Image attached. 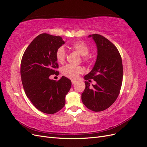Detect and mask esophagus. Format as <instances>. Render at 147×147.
<instances>
[{
	"instance_id": "1",
	"label": "esophagus",
	"mask_w": 147,
	"mask_h": 147,
	"mask_svg": "<svg viewBox=\"0 0 147 147\" xmlns=\"http://www.w3.org/2000/svg\"><path fill=\"white\" fill-rule=\"evenodd\" d=\"M77 82L75 81V80H72V84H75V83H76Z\"/></svg>"
}]
</instances>
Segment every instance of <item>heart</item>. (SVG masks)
Listing matches in <instances>:
<instances>
[{
    "instance_id": "obj_1",
    "label": "heart",
    "mask_w": 147,
    "mask_h": 147,
    "mask_svg": "<svg viewBox=\"0 0 147 147\" xmlns=\"http://www.w3.org/2000/svg\"><path fill=\"white\" fill-rule=\"evenodd\" d=\"M74 50L77 51L80 55L83 56V61L88 62L90 61V57L87 55L90 52V47L83 41L75 42L71 45ZM66 52L63 47H60L56 52V58L57 63L63 64L66 58ZM62 74L64 76L70 79H76L79 74L83 72V69L80 66H75L71 64H68L62 68Z\"/></svg>"
}]
</instances>
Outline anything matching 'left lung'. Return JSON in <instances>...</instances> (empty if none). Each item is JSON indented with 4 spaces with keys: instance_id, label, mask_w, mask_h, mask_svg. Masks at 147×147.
<instances>
[{
    "instance_id": "1",
    "label": "left lung",
    "mask_w": 147,
    "mask_h": 147,
    "mask_svg": "<svg viewBox=\"0 0 147 147\" xmlns=\"http://www.w3.org/2000/svg\"><path fill=\"white\" fill-rule=\"evenodd\" d=\"M95 42L97 56L91 72L84 77L85 89L82 100L88 109L101 112L112 105L119 94L123 82V64L117 47L107 38L99 34L90 35ZM92 79L96 85L90 86L87 81Z\"/></svg>"
}]
</instances>
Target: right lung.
Wrapping results in <instances>:
<instances>
[{
	"label": "right lung",
	"instance_id": "add662e5",
	"mask_svg": "<svg viewBox=\"0 0 147 147\" xmlns=\"http://www.w3.org/2000/svg\"><path fill=\"white\" fill-rule=\"evenodd\" d=\"M65 42L62 37L42 34L26 48L21 63V77L26 96L40 112L53 114L64 107L65 96L72 83L63 76L58 81L50 79L58 75L56 52Z\"/></svg>",
	"mask_w": 147,
	"mask_h": 147
}]
</instances>
